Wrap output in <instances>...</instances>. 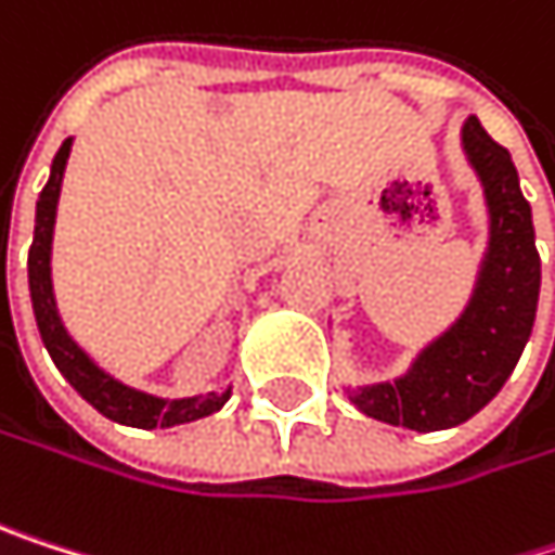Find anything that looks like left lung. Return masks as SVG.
<instances>
[{
	"label": "left lung",
	"mask_w": 555,
	"mask_h": 555,
	"mask_svg": "<svg viewBox=\"0 0 555 555\" xmlns=\"http://www.w3.org/2000/svg\"><path fill=\"white\" fill-rule=\"evenodd\" d=\"M462 145L485 184L491 214V243L475 296L465 315L416 358L406 377L351 393L361 413L416 433L452 429L498 397L524 354L540 299L533 217L511 152L475 116L462 129Z\"/></svg>",
	"instance_id": "1"
}]
</instances>
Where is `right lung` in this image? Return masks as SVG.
I'll return each instance as SVG.
<instances>
[{"label": "right lung", "instance_id": "add662e5", "mask_svg": "<svg viewBox=\"0 0 555 555\" xmlns=\"http://www.w3.org/2000/svg\"><path fill=\"white\" fill-rule=\"evenodd\" d=\"M70 155V139H64V145L54 155L51 165V178L38 197V214H35V240L28 249V289H31V309H35V322L41 332V341L51 354V361L57 364V371L67 377V384L93 406L100 410L106 420L122 423V426H135V429H168V426H181V423H194L204 420L210 413H217L230 390L207 393V397H188V400H158L139 390L122 387L119 380H113L109 374H103L64 332L61 319H57V306H54V293H51V233H54V214H57V194H61V178H64V165Z\"/></svg>", "mask_w": 555, "mask_h": 555}]
</instances>
